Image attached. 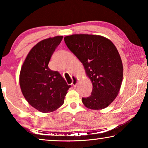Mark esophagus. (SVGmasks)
Wrapping results in <instances>:
<instances>
[{
	"instance_id": "1",
	"label": "esophagus",
	"mask_w": 148,
	"mask_h": 148,
	"mask_svg": "<svg viewBox=\"0 0 148 148\" xmlns=\"http://www.w3.org/2000/svg\"><path fill=\"white\" fill-rule=\"evenodd\" d=\"M72 85L74 87H76L77 84V82H78V78H77V77H76L75 76H73L72 77Z\"/></svg>"
}]
</instances>
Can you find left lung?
Returning a JSON list of instances; mask_svg holds the SVG:
<instances>
[{
    "instance_id": "1",
    "label": "left lung",
    "mask_w": 148,
    "mask_h": 148,
    "mask_svg": "<svg viewBox=\"0 0 148 148\" xmlns=\"http://www.w3.org/2000/svg\"><path fill=\"white\" fill-rule=\"evenodd\" d=\"M64 40L83 64L92 85L91 96L82 98L84 106L91 110L108 107L117 97L123 81V67L116 47L100 35L76 34Z\"/></svg>"
}]
</instances>
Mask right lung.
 <instances>
[{
  "mask_svg": "<svg viewBox=\"0 0 148 148\" xmlns=\"http://www.w3.org/2000/svg\"><path fill=\"white\" fill-rule=\"evenodd\" d=\"M62 36L44 39L30 50L19 74L22 94L29 104L42 113H49L64 103L71 86L59 72L53 71L48 63Z\"/></svg>",
  "mask_w": 148,
  "mask_h": 148,
  "instance_id": "right-lung-1",
  "label": "right lung"
}]
</instances>
